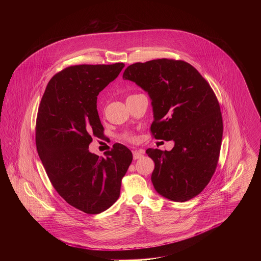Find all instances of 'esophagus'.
<instances>
[{
  "mask_svg": "<svg viewBox=\"0 0 261 261\" xmlns=\"http://www.w3.org/2000/svg\"><path fill=\"white\" fill-rule=\"evenodd\" d=\"M143 155H144L143 150H133V159L134 160H139V159L143 158Z\"/></svg>",
  "mask_w": 261,
  "mask_h": 261,
  "instance_id": "esophagus-1",
  "label": "esophagus"
}]
</instances>
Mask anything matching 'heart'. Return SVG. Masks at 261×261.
<instances>
[{
  "label": "heart",
  "mask_w": 261,
  "mask_h": 261,
  "mask_svg": "<svg viewBox=\"0 0 261 261\" xmlns=\"http://www.w3.org/2000/svg\"><path fill=\"white\" fill-rule=\"evenodd\" d=\"M123 138L126 139V140H128V141H133V140H134V137L132 136V135H130V134H125Z\"/></svg>",
  "instance_id": "heart-1"
}]
</instances>
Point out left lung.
I'll use <instances>...</instances> for the list:
<instances>
[{
  "instance_id": "8db88e82",
  "label": "left lung",
  "mask_w": 261,
  "mask_h": 261,
  "mask_svg": "<svg viewBox=\"0 0 261 261\" xmlns=\"http://www.w3.org/2000/svg\"><path fill=\"white\" fill-rule=\"evenodd\" d=\"M123 79L149 94L152 136L174 142L169 151L146 150L154 162L155 191L173 201L195 198L215 172L223 134L220 106L211 85L190 63L168 59L131 64Z\"/></svg>"
}]
</instances>
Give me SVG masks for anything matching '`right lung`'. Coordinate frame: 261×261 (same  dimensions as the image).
Listing matches in <instances>:
<instances>
[{
    "label": "right lung",
    "instance_id": "add662e5",
    "mask_svg": "<svg viewBox=\"0 0 261 261\" xmlns=\"http://www.w3.org/2000/svg\"><path fill=\"white\" fill-rule=\"evenodd\" d=\"M124 63L66 67L50 80L36 120V147L51 185L67 203L88 214L107 211L120 195L133 155L114 144L106 159L89 151L92 137L103 135L97 97Z\"/></svg>",
    "mask_w": 261,
    "mask_h": 261
}]
</instances>
